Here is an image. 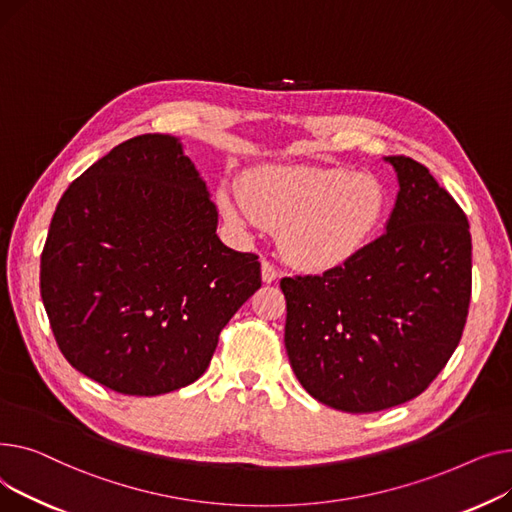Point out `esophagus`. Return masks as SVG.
Instances as JSON below:
<instances>
[{
	"label": "esophagus",
	"mask_w": 512,
	"mask_h": 512,
	"mask_svg": "<svg viewBox=\"0 0 512 512\" xmlns=\"http://www.w3.org/2000/svg\"><path fill=\"white\" fill-rule=\"evenodd\" d=\"M279 279V270L270 264L268 260H262V281L264 283H273Z\"/></svg>",
	"instance_id": "obj_1"
}]
</instances>
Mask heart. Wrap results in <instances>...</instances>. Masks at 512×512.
Masks as SVG:
<instances>
[{"mask_svg": "<svg viewBox=\"0 0 512 512\" xmlns=\"http://www.w3.org/2000/svg\"><path fill=\"white\" fill-rule=\"evenodd\" d=\"M219 208L235 229L279 227V248L291 264L326 273L372 244L388 192L376 175L345 167L262 165L244 175L242 192L223 186Z\"/></svg>", "mask_w": 512, "mask_h": 512, "instance_id": "heart-1", "label": "heart"}]
</instances>
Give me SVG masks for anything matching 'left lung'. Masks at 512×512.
Returning a JSON list of instances; mask_svg holds the SVG:
<instances>
[{
    "instance_id": "1",
    "label": "left lung",
    "mask_w": 512,
    "mask_h": 512,
    "mask_svg": "<svg viewBox=\"0 0 512 512\" xmlns=\"http://www.w3.org/2000/svg\"><path fill=\"white\" fill-rule=\"evenodd\" d=\"M386 233L341 268L285 277V347L308 393L347 413L422 395L455 353L471 299V233L461 206L409 157Z\"/></svg>"
}]
</instances>
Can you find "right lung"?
I'll use <instances>...</instances> for the list:
<instances>
[{"label": "right lung", "instance_id": "add662e5", "mask_svg": "<svg viewBox=\"0 0 512 512\" xmlns=\"http://www.w3.org/2000/svg\"><path fill=\"white\" fill-rule=\"evenodd\" d=\"M206 182L169 134L117 144L70 184L41 256V297L68 362L122 395L198 380L260 289L256 254L227 248Z\"/></svg>", "mask_w": 512, "mask_h": 512}]
</instances>
